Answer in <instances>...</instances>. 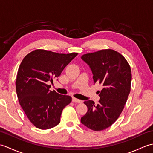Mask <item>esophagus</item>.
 <instances>
[{"label": "esophagus", "instance_id": "esophagus-1", "mask_svg": "<svg viewBox=\"0 0 153 153\" xmlns=\"http://www.w3.org/2000/svg\"><path fill=\"white\" fill-rule=\"evenodd\" d=\"M72 102H77V103H82V100H79V99H76V98H74V97H73V98H72Z\"/></svg>", "mask_w": 153, "mask_h": 153}]
</instances>
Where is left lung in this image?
<instances>
[{
    "instance_id": "left-lung-1",
    "label": "left lung",
    "mask_w": 153,
    "mask_h": 153,
    "mask_svg": "<svg viewBox=\"0 0 153 153\" xmlns=\"http://www.w3.org/2000/svg\"><path fill=\"white\" fill-rule=\"evenodd\" d=\"M81 58L89 66L94 83L101 84L99 103L91 100L84 102L87 112L81 122L93 131L108 128L118 118L131 90V71L122 54L112 49L83 54Z\"/></svg>"
}]
</instances>
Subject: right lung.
Masks as SVG:
<instances>
[{"label": "right lung", "mask_w": 153, "mask_h": 153, "mask_svg": "<svg viewBox=\"0 0 153 153\" xmlns=\"http://www.w3.org/2000/svg\"><path fill=\"white\" fill-rule=\"evenodd\" d=\"M77 55L37 49L23 59L16 77V93L19 105L36 128L48 129L60 123L62 110L71 97L52 91L48 83H53Z\"/></svg>", "instance_id": "1"}]
</instances>
